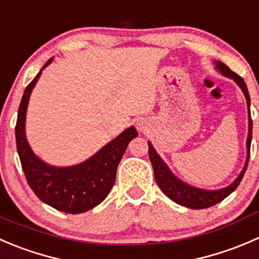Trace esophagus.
I'll return each instance as SVG.
<instances>
[{
  "label": "esophagus",
  "instance_id": "esophagus-1",
  "mask_svg": "<svg viewBox=\"0 0 259 259\" xmlns=\"http://www.w3.org/2000/svg\"><path fill=\"white\" fill-rule=\"evenodd\" d=\"M137 128L138 130H145L146 128V122L137 121Z\"/></svg>",
  "mask_w": 259,
  "mask_h": 259
}]
</instances>
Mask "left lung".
I'll return each instance as SVG.
<instances>
[{
  "instance_id": "left-lung-1",
  "label": "left lung",
  "mask_w": 259,
  "mask_h": 259,
  "mask_svg": "<svg viewBox=\"0 0 259 259\" xmlns=\"http://www.w3.org/2000/svg\"><path fill=\"white\" fill-rule=\"evenodd\" d=\"M215 66L218 70L223 74V75L232 78L240 89L244 93L245 99H247V106H248V137H247V160H245L244 167H243L242 172L239 174L237 179L230 184L227 188L219 189V190H204V189L194 188V186L189 185V184L184 183L180 179L176 178L170 168L167 167L162 158L158 156L151 142H148V156H150V161L152 163L153 172H155V180L157 185L160 186L161 190L163 191L166 196L175 201L179 205L186 206L190 209H204V208H210V206L215 205V204L220 203L224 200L228 195L233 193L238 185L242 181L243 176H244L245 170H247L248 161H249V153H250V142H252V118H250V98L249 93H248L247 84L244 83L242 76L235 74L234 71L230 70L225 64L222 61H215Z\"/></svg>"
}]
</instances>
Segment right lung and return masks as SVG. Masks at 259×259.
I'll return each mask as SVG.
<instances>
[{
	"label": "right lung",
	"mask_w": 259,
	"mask_h": 259,
	"mask_svg": "<svg viewBox=\"0 0 259 259\" xmlns=\"http://www.w3.org/2000/svg\"><path fill=\"white\" fill-rule=\"evenodd\" d=\"M51 60L53 59L48 60L42 69ZM42 69L25 89L17 113L15 133L22 170L30 188L44 203L64 213H85L107 198L116 181L119 161L128 143L137 137L138 133L135 127H130L96 155L75 166L55 167L44 162L32 152L25 133L30 94L39 80Z\"/></svg>",
	"instance_id": "right-lung-1"
}]
</instances>
